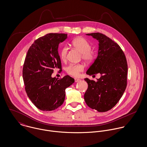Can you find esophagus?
I'll list each match as a JSON object with an SVG mask.
<instances>
[{
  "label": "esophagus",
  "instance_id": "obj_1",
  "mask_svg": "<svg viewBox=\"0 0 147 147\" xmlns=\"http://www.w3.org/2000/svg\"><path fill=\"white\" fill-rule=\"evenodd\" d=\"M74 80H75V82H78L81 81V80H80V79H79V78H74Z\"/></svg>",
  "mask_w": 147,
  "mask_h": 147
}]
</instances>
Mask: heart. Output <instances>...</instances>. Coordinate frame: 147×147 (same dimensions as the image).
<instances>
[{
    "label": "heart",
    "mask_w": 147,
    "mask_h": 147,
    "mask_svg": "<svg viewBox=\"0 0 147 147\" xmlns=\"http://www.w3.org/2000/svg\"><path fill=\"white\" fill-rule=\"evenodd\" d=\"M72 46L81 52L82 59L87 63L92 61L95 57V53L91 49V43L85 38L78 37L71 41ZM68 51L66 46H63L60 51L59 54L62 60H65ZM84 70V66L81 64H70L66 67V71L67 74L77 77L80 72Z\"/></svg>",
    "instance_id": "obj_1"
}]
</instances>
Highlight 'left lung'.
<instances>
[{"label": "left lung", "instance_id": "8db88e82", "mask_svg": "<svg viewBox=\"0 0 147 147\" xmlns=\"http://www.w3.org/2000/svg\"><path fill=\"white\" fill-rule=\"evenodd\" d=\"M98 41L97 58L86 71L90 76L101 74L96 82L85 78L88 88L84 98L87 105L99 112L113 108L123 95L127 86V63L119 46L105 35L87 34Z\"/></svg>", "mask_w": 147, "mask_h": 147}]
</instances>
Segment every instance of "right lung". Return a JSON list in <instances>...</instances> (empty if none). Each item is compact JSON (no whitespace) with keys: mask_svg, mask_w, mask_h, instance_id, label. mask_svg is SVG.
Segmentation results:
<instances>
[{"mask_svg":"<svg viewBox=\"0 0 147 147\" xmlns=\"http://www.w3.org/2000/svg\"><path fill=\"white\" fill-rule=\"evenodd\" d=\"M67 35L47 34L36 39L27 52L22 70L25 89L34 105L41 111H51L60 107L66 88L74 82L68 75L60 80L51 77L55 69H62L58 47Z\"/></svg>","mask_w":147,"mask_h":147,"instance_id":"right-lung-1","label":"right lung"}]
</instances>
